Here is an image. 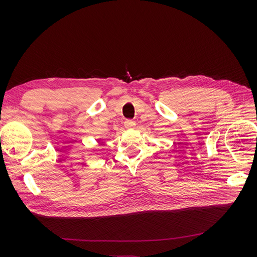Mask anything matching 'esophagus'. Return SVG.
<instances>
[{
    "mask_svg": "<svg viewBox=\"0 0 257 257\" xmlns=\"http://www.w3.org/2000/svg\"><path fill=\"white\" fill-rule=\"evenodd\" d=\"M135 124L136 123L133 120H126L125 122H124V126H125L126 128H131V127H134Z\"/></svg>",
    "mask_w": 257,
    "mask_h": 257,
    "instance_id": "esophagus-1",
    "label": "esophagus"
}]
</instances>
